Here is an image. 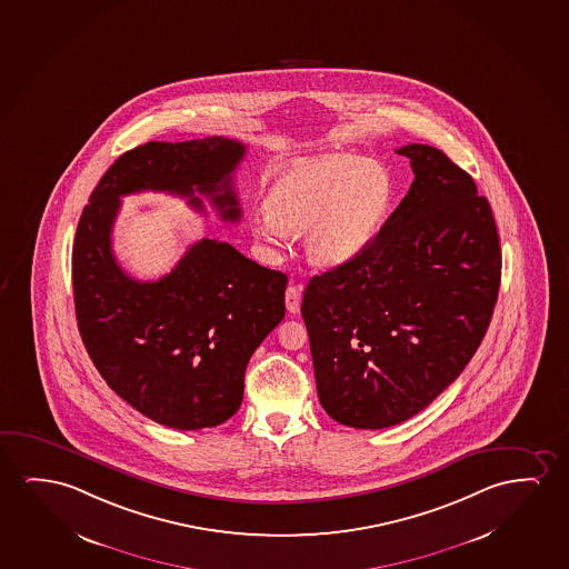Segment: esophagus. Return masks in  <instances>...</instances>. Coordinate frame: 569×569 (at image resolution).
Listing matches in <instances>:
<instances>
[{
    "label": "esophagus",
    "mask_w": 569,
    "mask_h": 569,
    "mask_svg": "<svg viewBox=\"0 0 569 569\" xmlns=\"http://www.w3.org/2000/svg\"><path fill=\"white\" fill-rule=\"evenodd\" d=\"M284 298H287V310H289L290 313L300 312V302H302V284H290Z\"/></svg>",
    "instance_id": "obj_1"
}]
</instances>
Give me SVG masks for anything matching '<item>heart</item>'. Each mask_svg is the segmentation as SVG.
I'll return each instance as SVG.
<instances>
[{
  "label": "heart",
  "mask_w": 569,
  "mask_h": 569,
  "mask_svg": "<svg viewBox=\"0 0 569 569\" xmlns=\"http://www.w3.org/2000/svg\"><path fill=\"white\" fill-rule=\"evenodd\" d=\"M393 202V179L378 161L323 153L292 161L272 183L269 200L249 214L257 240L282 248L306 232V251L320 267H341L375 243Z\"/></svg>",
  "instance_id": "b5f03b06"
}]
</instances>
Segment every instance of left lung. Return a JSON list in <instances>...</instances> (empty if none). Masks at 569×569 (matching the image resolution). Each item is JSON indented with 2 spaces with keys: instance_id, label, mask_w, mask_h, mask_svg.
<instances>
[{
  "instance_id": "left-lung-1",
  "label": "left lung",
  "mask_w": 569,
  "mask_h": 569,
  "mask_svg": "<svg viewBox=\"0 0 569 569\" xmlns=\"http://www.w3.org/2000/svg\"><path fill=\"white\" fill-rule=\"evenodd\" d=\"M416 173L359 259L316 274L302 318L321 408L337 423H403L452 385L488 331L501 246L488 199L449 156L396 150Z\"/></svg>"
}]
</instances>
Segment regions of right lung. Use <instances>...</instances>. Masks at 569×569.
<instances>
[{"label":"right lung","mask_w":569,"mask_h":569,"mask_svg":"<svg viewBox=\"0 0 569 569\" xmlns=\"http://www.w3.org/2000/svg\"><path fill=\"white\" fill-rule=\"evenodd\" d=\"M246 146L230 138L148 142L107 169L81 212L72 249L81 341L112 392L156 423L181 431L217 427L240 409L243 375L284 318L287 274L257 264L226 241L202 240L158 280L132 279L112 253L120 197L163 191L238 222L233 169Z\"/></svg>","instance_id":"1"}]
</instances>
